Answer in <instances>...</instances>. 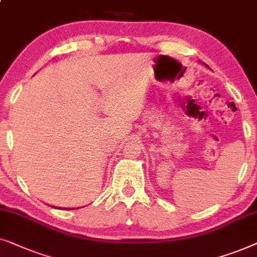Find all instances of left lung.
Segmentation results:
<instances>
[{
  "instance_id": "1",
  "label": "left lung",
  "mask_w": 257,
  "mask_h": 257,
  "mask_svg": "<svg viewBox=\"0 0 257 257\" xmlns=\"http://www.w3.org/2000/svg\"><path fill=\"white\" fill-rule=\"evenodd\" d=\"M205 66H206V67H208V66H207V65H206V64H205ZM208 68H209V67H208Z\"/></svg>"
}]
</instances>
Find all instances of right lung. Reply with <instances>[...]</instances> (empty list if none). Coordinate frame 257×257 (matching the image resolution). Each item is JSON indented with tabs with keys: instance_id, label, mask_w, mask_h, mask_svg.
<instances>
[{
	"instance_id": "obj_1",
	"label": "right lung",
	"mask_w": 257,
	"mask_h": 257,
	"mask_svg": "<svg viewBox=\"0 0 257 257\" xmlns=\"http://www.w3.org/2000/svg\"><path fill=\"white\" fill-rule=\"evenodd\" d=\"M55 208H56V207H55Z\"/></svg>"
}]
</instances>
